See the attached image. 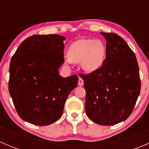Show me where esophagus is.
I'll return each instance as SVG.
<instances>
[{
    "mask_svg": "<svg viewBox=\"0 0 149 149\" xmlns=\"http://www.w3.org/2000/svg\"><path fill=\"white\" fill-rule=\"evenodd\" d=\"M78 85L80 86V87H81V86L84 85V81H83V79L80 77H79V81H78Z\"/></svg>",
    "mask_w": 149,
    "mask_h": 149,
    "instance_id": "1",
    "label": "esophagus"
}]
</instances>
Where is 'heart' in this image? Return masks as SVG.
I'll return each mask as SVG.
<instances>
[{
  "mask_svg": "<svg viewBox=\"0 0 149 149\" xmlns=\"http://www.w3.org/2000/svg\"><path fill=\"white\" fill-rule=\"evenodd\" d=\"M106 45L101 40L80 39L74 41L69 46L68 57L65 63H81L82 70L92 73L99 70L106 57Z\"/></svg>",
  "mask_w": 149,
  "mask_h": 149,
  "instance_id": "b5f03b06",
  "label": "heart"
}]
</instances>
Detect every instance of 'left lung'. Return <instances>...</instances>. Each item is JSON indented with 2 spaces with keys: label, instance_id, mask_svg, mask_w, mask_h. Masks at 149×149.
Returning <instances> with one entry per match:
<instances>
[{
  "label": "left lung",
  "instance_id": "1",
  "mask_svg": "<svg viewBox=\"0 0 149 149\" xmlns=\"http://www.w3.org/2000/svg\"><path fill=\"white\" fill-rule=\"evenodd\" d=\"M107 41L106 59L99 70L81 74L86 90L85 111L95 123L111 126L132 112L140 92L135 54L122 37L101 32Z\"/></svg>",
  "mask_w": 149,
  "mask_h": 149
}]
</instances>
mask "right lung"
I'll return each instance as SVG.
<instances>
[{
  "instance_id": "1",
  "label": "right lung",
  "mask_w": 149,
  "mask_h": 149,
  "mask_svg": "<svg viewBox=\"0 0 149 149\" xmlns=\"http://www.w3.org/2000/svg\"><path fill=\"white\" fill-rule=\"evenodd\" d=\"M63 36L33 35L22 42L9 66V91L19 116L37 126L60 118L70 92L77 86L76 75L62 77Z\"/></svg>"
}]
</instances>
